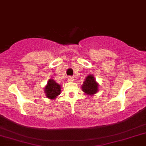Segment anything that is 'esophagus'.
<instances>
[{
    "instance_id": "34e87169",
    "label": "esophagus",
    "mask_w": 146,
    "mask_h": 146,
    "mask_svg": "<svg viewBox=\"0 0 146 146\" xmlns=\"http://www.w3.org/2000/svg\"><path fill=\"white\" fill-rule=\"evenodd\" d=\"M68 81L73 82V77H68Z\"/></svg>"
}]
</instances>
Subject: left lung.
<instances>
[{"label":"left lung","instance_id":"8db88e82","mask_svg":"<svg viewBox=\"0 0 146 146\" xmlns=\"http://www.w3.org/2000/svg\"><path fill=\"white\" fill-rule=\"evenodd\" d=\"M98 85L97 82H96L95 78L93 76H87L86 78L85 81L83 83L82 91L88 95H94L98 92Z\"/></svg>","mask_w":146,"mask_h":146}]
</instances>
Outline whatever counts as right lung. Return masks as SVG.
Masks as SVG:
<instances>
[{
    "label": "right lung",
    "instance_id": "right-lung-1",
    "mask_svg": "<svg viewBox=\"0 0 146 146\" xmlns=\"http://www.w3.org/2000/svg\"><path fill=\"white\" fill-rule=\"evenodd\" d=\"M61 86L53 80H49L48 84L45 87L46 97L50 99H55L60 94Z\"/></svg>",
    "mask_w": 146,
    "mask_h": 146
}]
</instances>
